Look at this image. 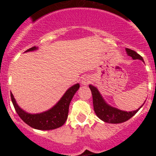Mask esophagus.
<instances>
[{
  "label": "esophagus",
  "instance_id": "obj_1",
  "mask_svg": "<svg viewBox=\"0 0 156 156\" xmlns=\"http://www.w3.org/2000/svg\"><path fill=\"white\" fill-rule=\"evenodd\" d=\"M81 83H82L83 85H87L88 83H90V80L88 79V78H86V77H85V78H83Z\"/></svg>",
  "mask_w": 156,
  "mask_h": 156
}]
</instances>
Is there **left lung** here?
Here are the masks:
<instances>
[{"instance_id": "obj_1", "label": "left lung", "mask_w": 156, "mask_h": 156, "mask_svg": "<svg viewBox=\"0 0 156 156\" xmlns=\"http://www.w3.org/2000/svg\"><path fill=\"white\" fill-rule=\"evenodd\" d=\"M126 52L133 59H140L143 60V58L134 51L126 48ZM91 90L92 97H93L94 110L99 119L108 123H121L126 122L132 116L137 113L138 109L133 112H124L119 110L118 108L111 107L105 102L102 97L101 96L100 93L97 90V88L90 85L89 86ZM141 108V107H140Z\"/></svg>"}]
</instances>
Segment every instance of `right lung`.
Wrapping results in <instances>:
<instances>
[{"label": "right lung", "mask_w": 156, "mask_h": 156, "mask_svg": "<svg viewBox=\"0 0 156 156\" xmlns=\"http://www.w3.org/2000/svg\"><path fill=\"white\" fill-rule=\"evenodd\" d=\"M35 46L30 48L26 51L36 50ZM80 88V84L77 83L71 87L65 93L61 100L59 101L56 105L48 111L40 114H29L19 108L16 104L13 94L11 92V98L13 103L14 108L19 116L24 121L27 125L34 129L41 130H49V129H57L62 126L66 122L69 113V107L70 101L74 96L76 92Z\"/></svg>", "instance_id": "1"}]
</instances>
